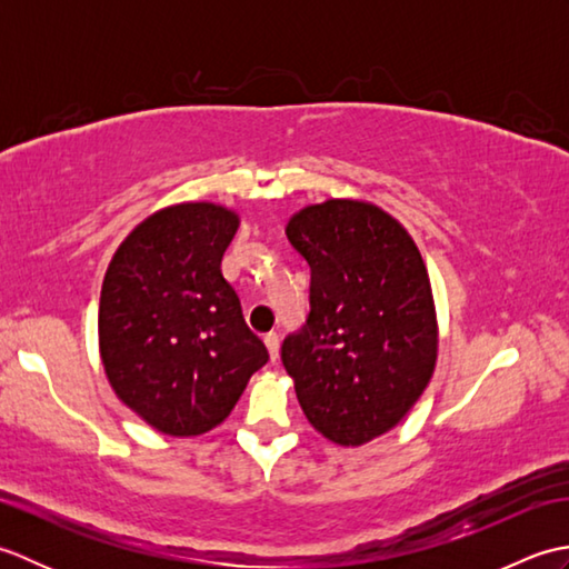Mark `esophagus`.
Wrapping results in <instances>:
<instances>
[{"mask_svg": "<svg viewBox=\"0 0 569 569\" xmlns=\"http://www.w3.org/2000/svg\"><path fill=\"white\" fill-rule=\"evenodd\" d=\"M263 345H266V349H269L271 361H276V359H278V352H281V340H278V335H276V332L263 335Z\"/></svg>", "mask_w": 569, "mask_h": 569, "instance_id": "obj_1", "label": "esophagus"}]
</instances>
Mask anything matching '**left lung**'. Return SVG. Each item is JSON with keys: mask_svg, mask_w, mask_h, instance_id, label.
I'll list each match as a JSON object with an SVG mask.
<instances>
[{"mask_svg": "<svg viewBox=\"0 0 569 569\" xmlns=\"http://www.w3.org/2000/svg\"><path fill=\"white\" fill-rule=\"evenodd\" d=\"M286 237L310 266V316L281 359L325 438L357 447L416 406L438 361L430 276L406 227L379 204L330 198L298 210Z\"/></svg>", "mask_w": 569, "mask_h": 569, "instance_id": "1", "label": "left lung"}]
</instances>
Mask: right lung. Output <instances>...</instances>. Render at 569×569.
<instances>
[{"label": "right lung", "mask_w": 569, "mask_h": 569, "mask_svg": "<svg viewBox=\"0 0 569 569\" xmlns=\"http://www.w3.org/2000/svg\"><path fill=\"white\" fill-rule=\"evenodd\" d=\"M237 227L224 204H168L131 229L107 266L98 316L107 381L173 438L220 426L269 361L222 276Z\"/></svg>", "instance_id": "obj_1"}]
</instances>
